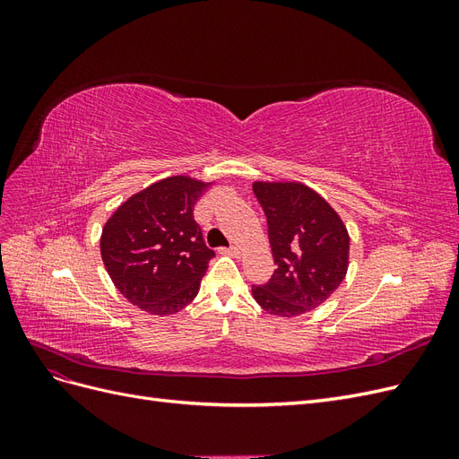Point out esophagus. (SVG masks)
Instances as JSON below:
<instances>
[{"label": "esophagus", "mask_w": 459, "mask_h": 459, "mask_svg": "<svg viewBox=\"0 0 459 459\" xmlns=\"http://www.w3.org/2000/svg\"><path fill=\"white\" fill-rule=\"evenodd\" d=\"M220 253H224V255H231V256H238V255H239V248L235 247V245H230V247H221V248H220Z\"/></svg>", "instance_id": "esophagus-1"}]
</instances>
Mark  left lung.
I'll use <instances>...</instances> for the list:
<instances>
[{
    "instance_id": "8db88e82",
    "label": "left lung",
    "mask_w": 459,
    "mask_h": 459,
    "mask_svg": "<svg viewBox=\"0 0 459 459\" xmlns=\"http://www.w3.org/2000/svg\"><path fill=\"white\" fill-rule=\"evenodd\" d=\"M253 193L268 221L275 272L253 285L260 307L295 317L331 297L349 268V233L339 214L307 186L256 182Z\"/></svg>"
}]
</instances>
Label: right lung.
Returning <instances> with one entry per match:
<instances>
[{
    "label": "right lung",
    "instance_id": "obj_1",
    "mask_svg": "<svg viewBox=\"0 0 459 459\" xmlns=\"http://www.w3.org/2000/svg\"><path fill=\"white\" fill-rule=\"evenodd\" d=\"M206 184L166 178L117 208L101 235V256L117 289L149 314H176L197 297L214 251L193 216Z\"/></svg>",
    "mask_w": 459,
    "mask_h": 459
}]
</instances>
